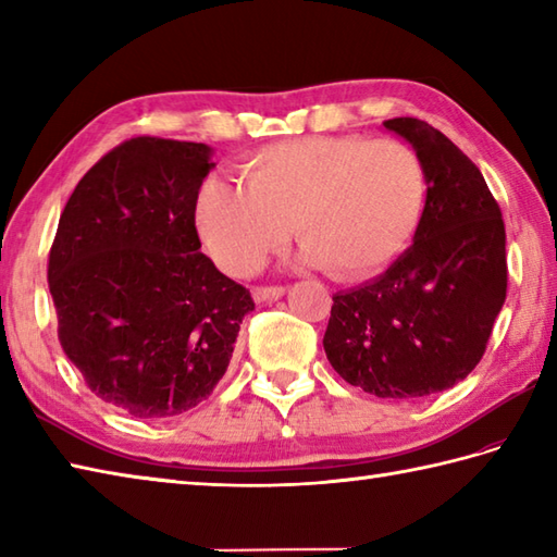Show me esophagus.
Here are the masks:
<instances>
[{
  "instance_id": "obj_1",
  "label": "esophagus",
  "mask_w": 557,
  "mask_h": 557,
  "mask_svg": "<svg viewBox=\"0 0 557 557\" xmlns=\"http://www.w3.org/2000/svg\"><path fill=\"white\" fill-rule=\"evenodd\" d=\"M285 287H256L253 289V301L263 304V301H277L280 297H285Z\"/></svg>"
}]
</instances>
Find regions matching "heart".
I'll list each match as a JSON object with an SVG mask.
<instances>
[{"instance_id":"heart-1","label":"heart","mask_w":557,"mask_h":557,"mask_svg":"<svg viewBox=\"0 0 557 557\" xmlns=\"http://www.w3.org/2000/svg\"><path fill=\"white\" fill-rule=\"evenodd\" d=\"M240 186L212 176L196 200V230L210 258L248 275L289 239L306 265L342 280L375 275L417 232L429 176L417 150L395 138L309 136L256 150Z\"/></svg>"}]
</instances>
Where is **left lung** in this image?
Here are the masks:
<instances>
[{
  "label": "left lung",
  "mask_w": 557,
  "mask_h": 557,
  "mask_svg": "<svg viewBox=\"0 0 557 557\" xmlns=\"http://www.w3.org/2000/svg\"><path fill=\"white\" fill-rule=\"evenodd\" d=\"M429 176L413 244L383 275L337 292L323 337L327 361L354 387L387 399L425 397L476 369L505 292V224L479 168L413 116L383 122Z\"/></svg>",
  "instance_id": "1"
}]
</instances>
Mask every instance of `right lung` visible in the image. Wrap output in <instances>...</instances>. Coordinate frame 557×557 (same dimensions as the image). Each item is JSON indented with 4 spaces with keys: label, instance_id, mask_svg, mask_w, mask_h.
<instances>
[{
    "label": "right lung",
    "instance_id": "obj_1",
    "mask_svg": "<svg viewBox=\"0 0 557 557\" xmlns=\"http://www.w3.org/2000/svg\"><path fill=\"white\" fill-rule=\"evenodd\" d=\"M212 168L206 144L138 136L92 164L59 218L47 268L59 342L92 393L136 419L208 399L256 309L198 253Z\"/></svg>",
    "mask_w": 557,
    "mask_h": 557
}]
</instances>
